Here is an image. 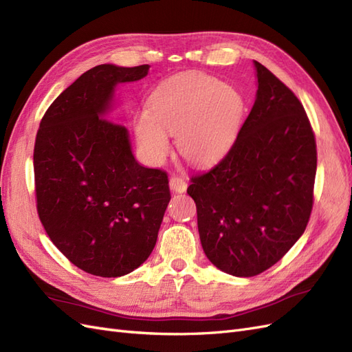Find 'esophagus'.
<instances>
[{
  "instance_id": "obj_1",
  "label": "esophagus",
  "mask_w": 352,
  "mask_h": 352,
  "mask_svg": "<svg viewBox=\"0 0 352 352\" xmlns=\"http://www.w3.org/2000/svg\"><path fill=\"white\" fill-rule=\"evenodd\" d=\"M168 185H170V189L173 190V192H179V194H182V192H185L186 190V188H188V184H186V180L184 179V177H180V176H177V175H173V176H170V180H168Z\"/></svg>"
}]
</instances>
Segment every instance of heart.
<instances>
[{
	"label": "heart",
	"instance_id": "obj_1",
	"mask_svg": "<svg viewBox=\"0 0 352 352\" xmlns=\"http://www.w3.org/2000/svg\"><path fill=\"white\" fill-rule=\"evenodd\" d=\"M243 114L241 94L216 78L184 73L158 85L150 110L136 114V140L145 155L162 163L170 153V136L186 162L210 164L228 153Z\"/></svg>",
	"mask_w": 352,
	"mask_h": 352
}]
</instances>
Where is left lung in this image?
I'll return each instance as SVG.
<instances>
[{
	"label": "left lung",
	"instance_id": "obj_1",
	"mask_svg": "<svg viewBox=\"0 0 352 352\" xmlns=\"http://www.w3.org/2000/svg\"><path fill=\"white\" fill-rule=\"evenodd\" d=\"M255 63L257 98L228 154L190 177L207 258L239 278L257 276L292 248L314 202L316 136L296 95Z\"/></svg>",
	"mask_w": 352,
	"mask_h": 352
}]
</instances>
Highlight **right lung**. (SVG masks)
Returning <instances> with one entry per match:
<instances>
[{
    "label": "right lung",
    "instance_id": "obj_1",
    "mask_svg": "<svg viewBox=\"0 0 352 352\" xmlns=\"http://www.w3.org/2000/svg\"><path fill=\"white\" fill-rule=\"evenodd\" d=\"M150 66L100 65L63 91L42 117L34 150L39 220L61 254L101 278L150 257L170 201L164 170L136 162L127 129L105 119L117 83Z\"/></svg>",
    "mask_w": 352,
    "mask_h": 352
}]
</instances>
